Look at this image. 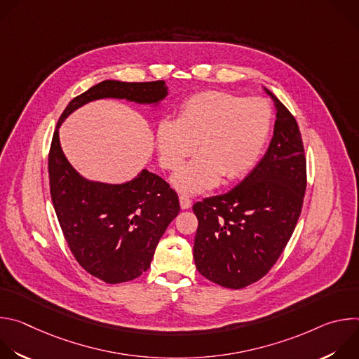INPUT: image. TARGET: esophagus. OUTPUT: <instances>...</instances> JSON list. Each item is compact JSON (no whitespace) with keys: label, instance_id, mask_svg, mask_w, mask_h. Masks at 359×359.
I'll list each match as a JSON object with an SVG mask.
<instances>
[{"label":"esophagus","instance_id":"esophagus-1","mask_svg":"<svg viewBox=\"0 0 359 359\" xmlns=\"http://www.w3.org/2000/svg\"><path fill=\"white\" fill-rule=\"evenodd\" d=\"M179 201H180V208H182L183 210H186V209H189V208L191 206V200H190L187 196H184V194H182V196L179 197Z\"/></svg>","mask_w":359,"mask_h":359}]
</instances>
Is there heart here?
Instances as JSON below:
<instances>
[{
    "label": "heart",
    "mask_w": 359,
    "mask_h": 359,
    "mask_svg": "<svg viewBox=\"0 0 359 359\" xmlns=\"http://www.w3.org/2000/svg\"><path fill=\"white\" fill-rule=\"evenodd\" d=\"M271 107L262 97H241L224 90H204L187 97L176 121L163 119L156 146L163 168L175 170L196 147L200 155L175 173L173 187L200 193L220 177L233 180L259 161L271 126Z\"/></svg>",
    "instance_id": "1"
}]
</instances>
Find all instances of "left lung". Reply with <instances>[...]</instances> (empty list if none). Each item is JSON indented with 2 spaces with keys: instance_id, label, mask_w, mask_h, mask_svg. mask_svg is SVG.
<instances>
[{
  "instance_id": "1",
  "label": "left lung",
  "mask_w": 359,
  "mask_h": 359,
  "mask_svg": "<svg viewBox=\"0 0 359 359\" xmlns=\"http://www.w3.org/2000/svg\"><path fill=\"white\" fill-rule=\"evenodd\" d=\"M264 90L277 112L266 155L234 189L193 204L196 269L226 288L247 287L270 271L302 208L306 170L299 128L277 96Z\"/></svg>"
}]
</instances>
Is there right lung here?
<instances>
[{
  "label": "right lung",
  "instance_id": "right-lung-1",
  "mask_svg": "<svg viewBox=\"0 0 359 359\" xmlns=\"http://www.w3.org/2000/svg\"><path fill=\"white\" fill-rule=\"evenodd\" d=\"M168 95L165 81H102L69 102L54 132L48 169L60 226L76 262L108 284L130 281L150 267L161 237L180 212L179 198L161 176L146 169L119 184L83 177L65 156L60 128L93 100L125 99L156 108Z\"/></svg>",
  "mask_w": 359,
  "mask_h": 359
}]
</instances>
